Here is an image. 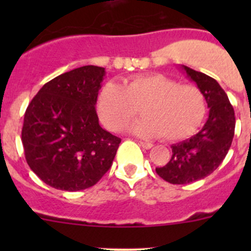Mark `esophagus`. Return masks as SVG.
<instances>
[{"label": "esophagus", "instance_id": "34e87169", "mask_svg": "<svg viewBox=\"0 0 251 251\" xmlns=\"http://www.w3.org/2000/svg\"><path fill=\"white\" fill-rule=\"evenodd\" d=\"M140 146H141L143 149H151V147H153V144L148 143V142H140Z\"/></svg>", "mask_w": 251, "mask_h": 251}]
</instances>
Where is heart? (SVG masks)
Returning <instances> with one entry per match:
<instances>
[{
	"mask_svg": "<svg viewBox=\"0 0 251 251\" xmlns=\"http://www.w3.org/2000/svg\"><path fill=\"white\" fill-rule=\"evenodd\" d=\"M144 116L130 131L140 137L161 136L176 142L193 135L203 123L207 104L204 93L163 74L137 75L121 85L105 83L98 97V113L111 131L124 130L140 111Z\"/></svg>",
	"mask_w": 251,
	"mask_h": 251,
	"instance_id": "heart-1",
	"label": "heart"
}]
</instances>
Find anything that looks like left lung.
I'll return each mask as SVG.
<instances>
[{
  "label": "left lung",
  "instance_id": "obj_1",
  "mask_svg": "<svg viewBox=\"0 0 251 251\" xmlns=\"http://www.w3.org/2000/svg\"><path fill=\"white\" fill-rule=\"evenodd\" d=\"M188 77L204 93L209 118L193 137L173 144V156L163 168L155 171L166 182L187 184L214 173L231 148L234 136V110L226 92L215 78L182 65Z\"/></svg>",
  "mask_w": 251,
  "mask_h": 251
}]
</instances>
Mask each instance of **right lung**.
Here are the masks:
<instances>
[{
    "label": "right lung",
    "mask_w": 251,
    "mask_h": 251,
    "mask_svg": "<svg viewBox=\"0 0 251 251\" xmlns=\"http://www.w3.org/2000/svg\"><path fill=\"white\" fill-rule=\"evenodd\" d=\"M105 70L85 65L52 78L27 105L22 128L25 159L48 186L81 191L110 169L121 140L96 113Z\"/></svg>",
    "instance_id": "obj_1"
}]
</instances>
